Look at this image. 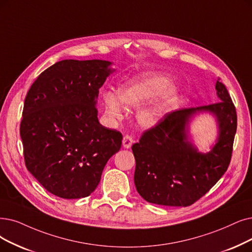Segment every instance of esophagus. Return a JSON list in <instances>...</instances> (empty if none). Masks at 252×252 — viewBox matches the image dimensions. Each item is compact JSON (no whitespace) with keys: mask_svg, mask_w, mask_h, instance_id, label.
Masks as SVG:
<instances>
[{"mask_svg":"<svg viewBox=\"0 0 252 252\" xmlns=\"http://www.w3.org/2000/svg\"><path fill=\"white\" fill-rule=\"evenodd\" d=\"M123 147L124 148H126V149H129L130 147L132 146V144H133V137L131 136V135H125L124 137H123Z\"/></svg>","mask_w":252,"mask_h":252,"instance_id":"1","label":"esophagus"}]
</instances>
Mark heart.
I'll list each match as a JSON object with an SVG mask.
<instances>
[{
    "label": "heart",
    "mask_w": 252,
    "mask_h": 252,
    "mask_svg": "<svg viewBox=\"0 0 252 252\" xmlns=\"http://www.w3.org/2000/svg\"><path fill=\"white\" fill-rule=\"evenodd\" d=\"M167 85L168 79L164 76H145L130 80L118 90L117 96L110 92L103 95L106 113L115 119H120L122 117V108L120 104L126 107H138ZM176 98V88H166L147 106L140 109L138 113L139 123L147 127L156 125L163 118L167 107Z\"/></svg>",
    "instance_id": "obj_1"
}]
</instances>
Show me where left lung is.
I'll return each instance as SVG.
<instances>
[{"label":"left lung","instance_id":"obj_1","mask_svg":"<svg viewBox=\"0 0 252 252\" xmlns=\"http://www.w3.org/2000/svg\"><path fill=\"white\" fill-rule=\"evenodd\" d=\"M215 88L218 102L165 115L132 146L134 184L147 202L172 207L191 206L226 172L237 131V112L219 78ZM196 110L213 112L220 123L219 142L207 155L196 153L187 142L188 119Z\"/></svg>","mask_w":252,"mask_h":252}]
</instances>
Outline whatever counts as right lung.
<instances>
[{
    "instance_id": "1",
    "label": "right lung",
    "mask_w": 252,
    "mask_h": 252,
    "mask_svg": "<svg viewBox=\"0 0 252 252\" xmlns=\"http://www.w3.org/2000/svg\"><path fill=\"white\" fill-rule=\"evenodd\" d=\"M110 64L63 60L44 70L28 91L19 128L25 163L56 196H89L122 146V133L97 118L95 99L112 72Z\"/></svg>"
}]
</instances>
